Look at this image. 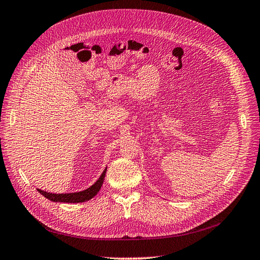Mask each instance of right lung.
Segmentation results:
<instances>
[{"label":"right lung","instance_id":"add662e5","mask_svg":"<svg viewBox=\"0 0 260 260\" xmlns=\"http://www.w3.org/2000/svg\"><path fill=\"white\" fill-rule=\"evenodd\" d=\"M107 168L104 169L103 174L101 175V177L98 179V181L94 184H92L90 187L86 188V190L80 191V192H75V193H61V194H56V193H51V192H45L41 188H37V190L42 194L44 198L52 202H56V203H83L93 199L95 196L100 188L103 184V181L105 178Z\"/></svg>","mask_w":260,"mask_h":260}]
</instances>
